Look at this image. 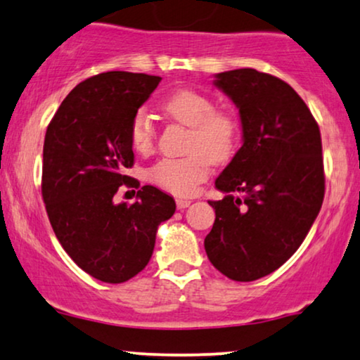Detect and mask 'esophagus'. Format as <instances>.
<instances>
[{"instance_id": "34e87169", "label": "esophagus", "mask_w": 360, "mask_h": 360, "mask_svg": "<svg viewBox=\"0 0 360 360\" xmlns=\"http://www.w3.org/2000/svg\"><path fill=\"white\" fill-rule=\"evenodd\" d=\"M190 205H191V200H188V198H176V208L179 210L188 208Z\"/></svg>"}]
</instances>
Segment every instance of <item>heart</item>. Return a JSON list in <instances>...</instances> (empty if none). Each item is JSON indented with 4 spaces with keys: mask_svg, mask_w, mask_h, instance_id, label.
Here are the masks:
<instances>
[{
    "mask_svg": "<svg viewBox=\"0 0 360 360\" xmlns=\"http://www.w3.org/2000/svg\"><path fill=\"white\" fill-rule=\"evenodd\" d=\"M164 111L172 120L190 127L186 141L188 155L162 159L149 169V180L174 195H193L208 179L211 164H223L236 152L240 127L233 112L218 111L214 101L195 90H179L164 101ZM131 144L139 154H149L155 146L157 129L146 110L132 116Z\"/></svg>",
    "mask_w": 360,
    "mask_h": 360,
    "instance_id": "heart-1",
    "label": "heart"
}]
</instances>
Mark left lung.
<instances>
[{"mask_svg":"<svg viewBox=\"0 0 360 360\" xmlns=\"http://www.w3.org/2000/svg\"><path fill=\"white\" fill-rule=\"evenodd\" d=\"M214 77L238 106L243 147L214 181L228 195L208 201L216 219L205 250L228 278L252 282L292 257L321 210V134L304 101L280 78L254 68Z\"/></svg>","mask_w":360,"mask_h":360,"instance_id":"obj_1","label":"left lung"}]
</instances>
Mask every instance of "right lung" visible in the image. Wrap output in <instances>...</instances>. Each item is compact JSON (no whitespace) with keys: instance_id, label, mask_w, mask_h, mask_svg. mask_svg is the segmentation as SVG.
<instances>
[{"instance_id":"1","label":"right lung","mask_w":360,"mask_h":360,"mask_svg":"<svg viewBox=\"0 0 360 360\" xmlns=\"http://www.w3.org/2000/svg\"><path fill=\"white\" fill-rule=\"evenodd\" d=\"M162 78L106 72L68 93L47 126L44 141L42 198L58 243L82 270L101 282L122 283L141 272L154 252L160 223L175 201L152 185L136 203H115L134 165L129 137L132 116Z\"/></svg>"}]
</instances>
